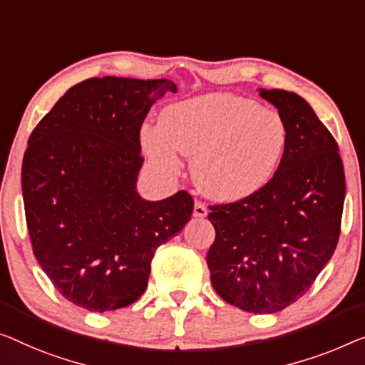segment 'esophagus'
<instances>
[{
  "label": "esophagus",
  "instance_id": "34e87169",
  "mask_svg": "<svg viewBox=\"0 0 365 365\" xmlns=\"http://www.w3.org/2000/svg\"><path fill=\"white\" fill-rule=\"evenodd\" d=\"M193 216L195 217H205L208 216V208L203 203H200V201H197L193 206Z\"/></svg>",
  "mask_w": 365,
  "mask_h": 365
}]
</instances>
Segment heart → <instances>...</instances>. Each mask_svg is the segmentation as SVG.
Returning a JSON list of instances; mask_svg holds the SVG:
<instances>
[{
	"instance_id": "heart-1",
	"label": "heart",
	"mask_w": 365,
	"mask_h": 365,
	"mask_svg": "<svg viewBox=\"0 0 365 365\" xmlns=\"http://www.w3.org/2000/svg\"><path fill=\"white\" fill-rule=\"evenodd\" d=\"M282 116L232 93H206L173 103L159 124H144L139 139L150 164L164 177L192 157L195 185L215 201L251 197L270 182L287 148Z\"/></svg>"
}]
</instances>
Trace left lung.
<instances>
[{
	"label": "left lung",
	"mask_w": 365,
	"mask_h": 365,
	"mask_svg": "<svg viewBox=\"0 0 365 365\" xmlns=\"http://www.w3.org/2000/svg\"><path fill=\"white\" fill-rule=\"evenodd\" d=\"M259 91L285 121L284 157L257 193L211 206L216 237L206 262L222 300L270 314L302 298L334 254L346 180L338 144L308 101Z\"/></svg>",
	"instance_id": "obj_1"
}]
</instances>
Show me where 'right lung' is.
Here are the masks:
<instances>
[{
    "label": "right lung",
    "mask_w": 365,
    "mask_h": 365,
    "mask_svg": "<svg viewBox=\"0 0 365 365\" xmlns=\"http://www.w3.org/2000/svg\"><path fill=\"white\" fill-rule=\"evenodd\" d=\"M167 78H90L75 85L32 130L21 185L32 251L68 302L105 313L145 292L155 249L177 236L193 200H144L139 130Z\"/></svg>",
    "instance_id": "1"
}]
</instances>
